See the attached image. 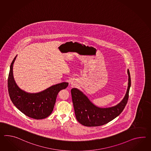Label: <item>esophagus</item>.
I'll use <instances>...</instances> for the list:
<instances>
[{
    "label": "esophagus",
    "instance_id": "1",
    "mask_svg": "<svg viewBox=\"0 0 151 151\" xmlns=\"http://www.w3.org/2000/svg\"><path fill=\"white\" fill-rule=\"evenodd\" d=\"M76 86V83L74 82V81H72L71 82V86L72 87H75V86Z\"/></svg>",
    "mask_w": 151,
    "mask_h": 151
}]
</instances>
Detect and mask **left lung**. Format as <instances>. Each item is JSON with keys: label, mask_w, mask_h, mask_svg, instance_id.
<instances>
[{"label": "left lung", "mask_w": 151, "mask_h": 151, "mask_svg": "<svg viewBox=\"0 0 151 151\" xmlns=\"http://www.w3.org/2000/svg\"><path fill=\"white\" fill-rule=\"evenodd\" d=\"M128 86L124 99L112 107L101 108L93 104L88 97L76 88L71 90L73 103L76 119L81 124L88 127L100 126L106 124L122 113L127 103L131 87V75L128 69Z\"/></svg>", "instance_id": "1"}]
</instances>
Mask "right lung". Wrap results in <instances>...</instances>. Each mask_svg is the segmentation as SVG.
Segmentation results:
<instances>
[{
  "mask_svg": "<svg viewBox=\"0 0 151 151\" xmlns=\"http://www.w3.org/2000/svg\"><path fill=\"white\" fill-rule=\"evenodd\" d=\"M16 57L17 56L11 64L7 80L11 100L21 112L27 116L37 120L45 119L53 111L57 94L60 90L67 87L68 83L57 84L38 93H26L19 89L14 81L12 69Z\"/></svg>",
  "mask_w": 151,
  "mask_h": 151,
  "instance_id": "add662e5",
  "label": "right lung"
}]
</instances>
